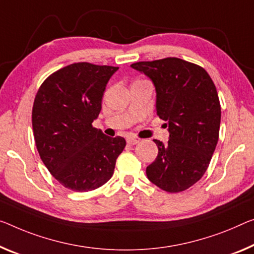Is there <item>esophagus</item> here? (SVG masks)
Instances as JSON below:
<instances>
[{"mask_svg":"<svg viewBox=\"0 0 254 254\" xmlns=\"http://www.w3.org/2000/svg\"><path fill=\"white\" fill-rule=\"evenodd\" d=\"M139 142V139L135 138V137H128L127 138V143L130 144V145H135V144H137Z\"/></svg>","mask_w":254,"mask_h":254,"instance_id":"1","label":"esophagus"}]
</instances>
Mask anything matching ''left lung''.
Returning a JSON list of instances; mask_svg holds the SVG:
<instances>
[{
	"mask_svg": "<svg viewBox=\"0 0 254 254\" xmlns=\"http://www.w3.org/2000/svg\"><path fill=\"white\" fill-rule=\"evenodd\" d=\"M131 67L153 81L157 114L170 134L167 144L154 139L158 157L147 166L146 176L166 192H183L202 178L217 146L221 118L217 88L204 68L178 58Z\"/></svg>",
	"mask_w": 254,
	"mask_h": 254,
	"instance_id": "1",
	"label": "left lung"
}]
</instances>
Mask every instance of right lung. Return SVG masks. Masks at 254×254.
<instances>
[{
  "mask_svg": "<svg viewBox=\"0 0 254 254\" xmlns=\"http://www.w3.org/2000/svg\"><path fill=\"white\" fill-rule=\"evenodd\" d=\"M118 70L88 62L69 64L43 81L35 96V144L51 175L73 192L99 189L112 177L126 146L93 127L109 79Z\"/></svg>",
  "mask_w": 254,
  "mask_h": 254,
  "instance_id": "obj_1",
  "label": "right lung"
}]
</instances>
